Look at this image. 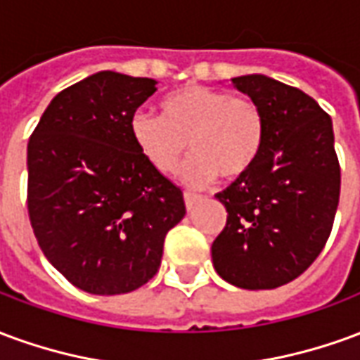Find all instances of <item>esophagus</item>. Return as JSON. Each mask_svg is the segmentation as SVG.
I'll return each instance as SVG.
<instances>
[{
	"label": "esophagus",
	"instance_id": "1",
	"mask_svg": "<svg viewBox=\"0 0 360 360\" xmlns=\"http://www.w3.org/2000/svg\"><path fill=\"white\" fill-rule=\"evenodd\" d=\"M183 196H185V204H187L188 210H191V208H193V206H195V204L200 200V196L195 195V193H185Z\"/></svg>",
	"mask_w": 360,
	"mask_h": 360
}]
</instances>
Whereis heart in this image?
<instances>
[{
  "label": "heart",
  "mask_w": 360,
  "mask_h": 360,
  "mask_svg": "<svg viewBox=\"0 0 360 360\" xmlns=\"http://www.w3.org/2000/svg\"><path fill=\"white\" fill-rule=\"evenodd\" d=\"M162 117L139 111L131 117V139L156 172L173 173L188 150L183 181L202 188L224 177L243 179L262 156L266 117L257 102L231 92L191 84L165 96Z\"/></svg>",
  "instance_id": "obj_1"
}]
</instances>
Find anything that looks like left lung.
Wrapping results in <instances>:
<instances>
[{"mask_svg": "<svg viewBox=\"0 0 360 360\" xmlns=\"http://www.w3.org/2000/svg\"><path fill=\"white\" fill-rule=\"evenodd\" d=\"M260 105L266 142L255 169L218 193L227 210L212 243L214 268L241 289H276L324 249L340 202L332 119L302 90L266 75L231 79Z\"/></svg>", "mask_w": 360, "mask_h": 360, "instance_id": "8db88e82", "label": "left lung"}]
</instances>
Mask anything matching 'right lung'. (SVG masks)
Here are the masks:
<instances>
[{
	"instance_id": "right-lung-1",
	"label": "right lung",
	"mask_w": 360,
	"mask_h": 360,
	"mask_svg": "<svg viewBox=\"0 0 360 360\" xmlns=\"http://www.w3.org/2000/svg\"><path fill=\"white\" fill-rule=\"evenodd\" d=\"M156 84L115 71L90 75L51 100L28 141L36 241L86 293H129L150 281L165 235L187 212L181 188L131 139V117Z\"/></svg>"
}]
</instances>
